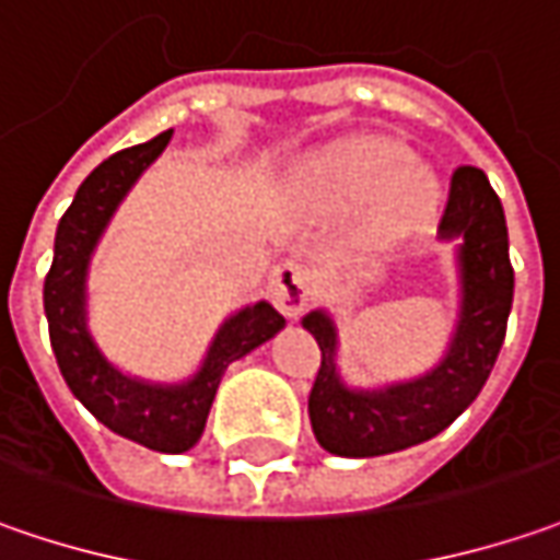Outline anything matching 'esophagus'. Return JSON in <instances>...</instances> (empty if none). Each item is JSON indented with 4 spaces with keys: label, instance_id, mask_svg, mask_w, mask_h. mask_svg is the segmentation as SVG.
<instances>
[{
    "label": "esophagus",
    "instance_id": "34e87169",
    "mask_svg": "<svg viewBox=\"0 0 560 560\" xmlns=\"http://www.w3.org/2000/svg\"><path fill=\"white\" fill-rule=\"evenodd\" d=\"M269 298L284 316H300L313 300V269L300 260H284L269 276Z\"/></svg>",
    "mask_w": 560,
    "mask_h": 560
}]
</instances>
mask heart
Masks as SVG:
<instances>
[{
    "instance_id": "heart-1",
    "label": "heart",
    "mask_w": 560,
    "mask_h": 560,
    "mask_svg": "<svg viewBox=\"0 0 560 560\" xmlns=\"http://www.w3.org/2000/svg\"><path fill=\"white\" fill-rule=\"evenodd\" d=\"M313 176L340 201L381 198V220L390 229H409L424 220L440 195L431 170L415 164L412 151L390 139H359L338 148L318 161Z\"/></svg>"
}]
</instances>
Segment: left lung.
<instances>
[{"label":"left lung","mask_w":560,"mask_h":560,"mask_svg":"<svg viewBox=\"0 0 560 560\" xmlns=\"http://www.w3.org/2000/svg\"><path fill=\"white\" fill-rule=\"evenodd\" d=\"M440 242H458V318L450 347L431 372L353 390L338 372V328L325 310L303 316V328L322 350L310 394V421L322 450L343 458H372L409 450L446 431L471 406L490 377L505 340L514 269L502 201L477 166H458L440 220Z\"/></svg>","instance_id":"left-lung-1"}]
</instances>
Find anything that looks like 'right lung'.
Instances as JSON below:
<instances>
[{
    "instance_id": "add662e5",
    "label": "right lung",
    "mask_w": 560,
    "mask_h": 560,
    "mask_svg": "<svg viewBox=\"0 0 560 560\" xmlns=\"http://www.w3.org/2000/svg\"><path fill=\"white\" fill-rule=\"evenodd\" d=\"M170 136L173 129L154 136L145 145L124 148L89 173L58 222L55 257L43 288L51 350L70 394L114 434L154 453L191 450L201 440L225 369L284 328V318L279 310H272V303L260 300L244 306L222 322L217 338L207 347L201 369L183 384H154L126 375L107 362L89 335L86 276L95 244L126 191L158 161Z\"/></svg>"
}]
</instances>
